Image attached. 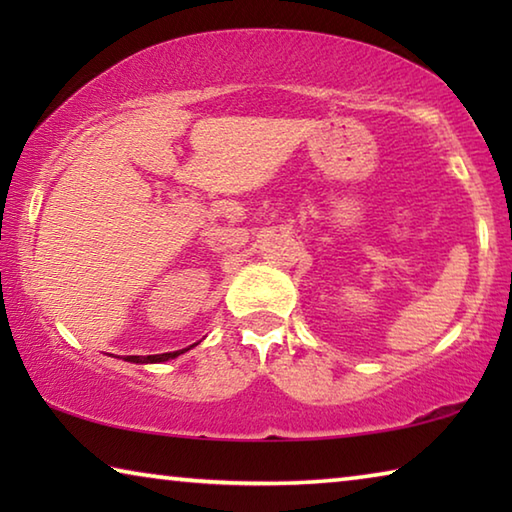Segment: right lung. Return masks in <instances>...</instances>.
<instances>
[{
	"instance_id": "obj_1",
	"label": "right lung",
	"mask_w": 512,
	"mask_h": 512,
	"mask_svg": "<svg viewBox=\"0 0 512 512\" xmlns=\"http://www.w3.org/2000/svg\"><path fill=\"white\" fill-rule=\"evenodd\" d=\"M194 345H198V343H194ZM194 345H189V348H185V350H176V352L149 354V357H126L124 361H131V363H164V361H169V359H176V357H180V354H185L187 350H192Z\"/></svg>"
}]
</instances>
